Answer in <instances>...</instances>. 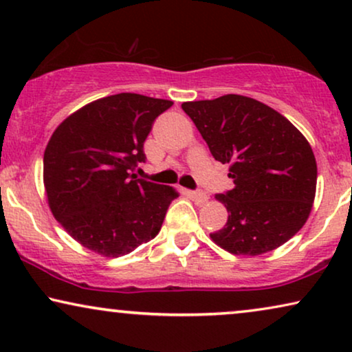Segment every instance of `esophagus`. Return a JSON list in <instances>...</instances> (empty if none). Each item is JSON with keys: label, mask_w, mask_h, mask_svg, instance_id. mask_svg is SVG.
I'll return each instance as SVG.
<instances>
[{"label": "esophagus", "mask_w": 352, "mask_h": 352, "mask_svg": "<svg viewBox=\"0 0 352 352\" xmlns=\"http://www.w3.org/2000/svg\"><path fill=\"white\" fill-rule=\"evenodd\" d=\"M187 195H189L190 199H194L199 205H204L206 204V200H208V195H206L204 190H187Z\"/></svg>", "instance_id": "34e87169"}]
</instances>
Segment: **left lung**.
Listing matches in <instances>:
<instances>
[{"mask_svg": "<svg viewBox=\"0 0 352 352\" xmlns=\"http://www.w3.org/2000/svg\"><path fill=\"white\" fill-rule=\"evenodd\" d=\"M229 165L234 189L216 195L229 218L210 234L232 254L258 256L288 242L309 218L317 165L306 138L269 105L239 94L181 105Z\"/></svg>", "mask_w": 352, "mask_h": 352, "instance_id": "1", "label": "left lung"}]
</instances>
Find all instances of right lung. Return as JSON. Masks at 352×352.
<instances>
[{
	"mask_svg": "<svg viewBox=\"0 0 352 352\" xmlns=\"http://www.w3.org/2000/svg\"><path fill=\"white\" fill-rule=\"evenodd\" d=\"M171 100L120 93L67 117L47 142L43 181L62 228L91 252L117 258L160 232L179 194L170 186L136 179L146 162L144 141Z\"/></svg>",
	"mask_w": 352,
	"mask_h": 352,
	"instance_id": "right-lung-1",
	"label": "right lung"
}]
</instances>
